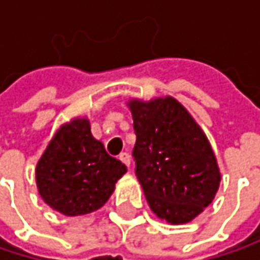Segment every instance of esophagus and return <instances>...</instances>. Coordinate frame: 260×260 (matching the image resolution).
Wrapping results in <instances>:
<instances>
[{
    "label": "esophagus",
    "instance_id": "esophagus-1",
    "mask_svg": "<svg viewBox=\"0 0 260 260\" xmlns=\"http://www.w3.org/2000/svg\"><path fill=\"white\" fill-rule=\"evenodd\" d=\"M119 159L126 166V167H129L131 166V158H129V153H126V152H122L120 155H119Z\"/></svg>",
    "mask_w": 260,
    "mask_h": 260
}]
</instances>
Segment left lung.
<instances>
[{
    "mask_svg": "<svg viewBox=\"0 0 260 260\" xmlns=\"http://www.w3.org/2000/svg\"><path fill=\"white\" fill-rule=\"evenodd\" d=\"M128 105L137 135L135 175L150 209L172 224L191 221L214 200L221 179L205 132L175 98Z\"/></svg>",
    "mask_w": 260,
    "mask_h": 260,
    "instance_id": "1",
    "label": "left lung"
}]
</instances>
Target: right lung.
<instances>
[{
  "label": "right lung",
  "instance_id": "1",
  "mask_svg": "<svg viewBox=\"0 0 260 260\" xmlns=\"http://www.w3.org/2000/svg\"><path fill=\"white\" fill-rule=\"evenodd\" d=\"M125 173L126 166L107 153L84 117L55 132L37 162L36 182L46 205L75 217L102 208Z\"/></svg>",
  "mask_w": 260,
  "mask_h": 260
}]
</instances>
